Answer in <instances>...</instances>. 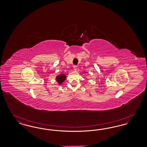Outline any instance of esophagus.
<instances>
[{
    "instance_id": "esophagus-1",
    "label": "esophagus",
    "mask_w": 147,
    "mask_h": 147,
    "mask_svg": "<svg viewBox=\"0 0 147 147\" xmlns=\"http://www.w3.org/2000/svg\"><path fill=\"white\" fill-rule=\"evenodd\" d=\"M73 69H74V70H77V65H74V66H73Z\"/></svg>"
}]
</instances>
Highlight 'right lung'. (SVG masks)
I'll return each instance as SVG.
<instances>
[{
  "label": "right lung",
  "instance_id": "right-lung-1",
  "mask_svg": "<svg viewBox=\"0 0 147 147\" xmlns=\"http://www.w3.org/2000/svg\"><path fill=\"white\" fill-rule=\"evenodd\" d=\"M66 77H67L64 74H61V75L57 76V77H56V80L58 82V84H61L65 80V79H66Z\"/></svg>",
  "mask_w": 147,
  "mask_h": 147
}]
</instances>
